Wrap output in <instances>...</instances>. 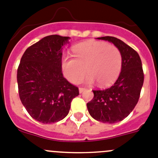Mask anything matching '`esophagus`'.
Wrapping results in <instances>:
<instances>
[{"label": "esophagus", "instance_id": "34e87169", "mask_svg": "<svg viewBox=\"0 0 158 158\" xmlns=\"http://www.w3.org/2000/svg\"><path fill=\"white\" fill-rule=\"evenodd\" d=\"M85 90H86V89H83V88H80V89H79V92H80V93L81 94V93H83V92H85Z\"/></svg>", "mask_w": 158, "mask_h": 158}]
</instances>
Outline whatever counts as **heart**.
Masks as SVG:
<instances>
[{
    "instance_id": "1",
    "label": "heart",
    "mask_w": 158,
    "mask_h": 158,
    "mask_svg": "<svg viewBox=\"0 0 158 158\" xmlns=\"http://www.w3.org/2000/svg\"><path fill=\"white\" fill-rule=\"evenodd\" d=\"M73 57L62 59V71L65 77L77 84L89 73L85 82L89 85L97 81L100 87L114 83L119 76L122 66V56L113 44L97 40H88L73 48Z\"/></svg>"
}]
</instances>
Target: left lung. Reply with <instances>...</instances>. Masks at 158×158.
I'll use <instances>...</instances> for the list:
<instances>
[{"label":"left lung","instance_id":"8db88e82","mask_svg":"<svg viewBox=\"0 0 158 158\" xmlns=\"http://www.w3.org/2000/svg\"><path fill=\"white\" fill-rule=\"evenodd\" d=\"M97 39L107 40L120 50L122 66L118 80L104 90H94V98L87 103L90 115L96 121L114 124L129 115L139 101L144 75L139 56L133 48L114 37Z\"/></svg>","mask_w":158,"mask_h":158}]
</instances>
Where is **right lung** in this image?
I'll return each mask as SVG.
<instances>
[{
	"mask_svg": "<svg viewBox=\"0 0 158 158\" xmlns=\"http://www.w3.org/2000/svg\"><path fill=\"white\" fill-rule=\"evenodd\" d=\"M69 37L50 35L29 47L17 71L21 102L32 118L43 124L58 122L69 114L70 103L79 95L62 73L63 47Z\"/></svg>",
	"mask_w": 158,
	"mask_h": 158,
	"instance_id": "1",
	"label": "right lung"
}]
</instances>
